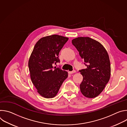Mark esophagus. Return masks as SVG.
Instances as JSON below:
<instances>
[{"instance_id":"34e87169","label":"esophagus","mask_w":127,"mask_h":127,"mask_svg":"<svg viewBox=\"0 0 127 127\" xmlns=\"http://www.w3.org/2000/svg\"><path fill=\"white\" fill-rule=\"evenodd\" d=\"M75 72H76V71H75V70H73V71H69L68 73H69V74H73V73H75Z\"/></svg>"}]
</instances>
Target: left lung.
Segmentation results:
<instances>
[{
    "mask_svg": "<svg viewBox=\"0 0 127 127\" xmlns=\"http://www.w3.org/2000/svg\"><path fill=\"white\" fill-rule=\"evenodd\" d=\"M72 43L87 63V68L79 70L83 76L80 91L86 97H96L110 79L111 64L108 53L101 44L89 37L75 38Z\"/></svg>",
    "mask_w": 127,
    "mask_h": 127,
    "instance_id": "8db88e82",
    "label": "left lung"
}]
</instances>
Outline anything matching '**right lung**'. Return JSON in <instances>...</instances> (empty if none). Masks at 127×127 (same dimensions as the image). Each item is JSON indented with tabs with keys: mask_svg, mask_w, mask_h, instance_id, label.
I'll return each mask as SVG.
<instances>
[{
	"mask_svg": "<svg viewBox=\"0 0 127 127\" xmlns=\"http://www.w3.org/2000/svg\"><path fill=\"white\" fill-rule=\"evenodd\" d=\"M68 38L53 34L41 38L34 45L28 65L31 80L43 97H55L68 72L53 65L60 62L59 54Z\"/></svg>",
	"mask_w": 127,
	"mask_h": 127,
	"instance_id": "1",
	"label": "right lung"
}]
</instances>
